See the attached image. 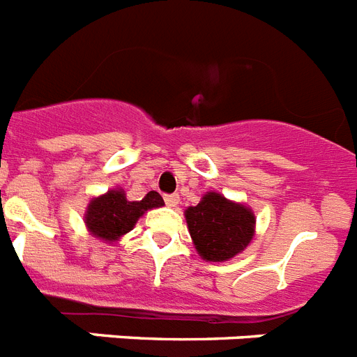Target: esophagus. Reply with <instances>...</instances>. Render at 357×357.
Instances as JSON below:
<instances>
[{
  "instance_id": "34e87169",
  "label": "esophagus",
  "mask_w": 357,
  "mask_h": 357,
  "mask_svg": "<svg viewBox=\"0 0 357 357\" xmlns=\"http://www.w3.org/2000/svg\"><path fill=\"white\" fill-rule=\"evenodd\" d=\"M164 200H166V204L167 206H169V208H176V206H178V202H181V197H178V195H166V197H164Z\"/></svg>"
}]
</instances>
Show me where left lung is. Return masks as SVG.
<instances>
[{
	"instance_id": "8db88e82",
	"label": "left lung",
	"mask_w": 357,
	"mask_h": 357,
	"mask_svg": "<svg viewBox=\"0 0 357 357\" xmlns=\"http://www.w3.org/2000/svg\"><path fill=\"white\" fill-rule=\"evenodd\" d=\"M193 245L206 261H229L248 248L257 233V216L249 206L208 191L184 211Z\"/></svg>"
}]
</instances>
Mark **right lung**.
<instances>
[{
  "mask_svg": "<svg viewBox=\"0 0 357 357\" xmlns=\"http://www.w3.org/2000/svg\"><path fill=\"white\" fill-rule=\"evenodd\" d=\"M162 206L164 200L157 191H149L142 200H128L124 190L112 188L88 202L84 225L93 238L114 243L130 233L146 211Z\"/></svg>",
  "mask_w": 357,
  "mask_h": 357,
  "instance_id": "add662e5",
  "label": "right lung"
}]
</instances>
